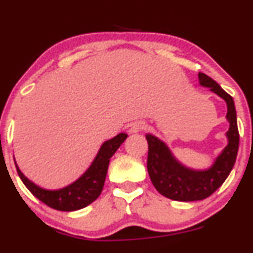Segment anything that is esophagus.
<instances>
[{"mask_svg":"<svg viewBox=\"0 0 253 253\" xmlns=\"http://www.w3.org/2000/svg\"><path fill=\"white\" fill-rule=\"evenodd\" d=\"M144 128H145L144 123H136L133 125L132 127H130V130H132L133 133H136V132H139V130H142Z\"/></svg>","mask_w":253,"mask_h":253,"instance_id":"34e87169","label":"esophagus"}]
</instances>
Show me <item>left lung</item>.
<instances>
[{"mask_svg":"<svg viewBox=\"0 0 253 253\" xmlns=\"http://www.w3.org/2000/svg\"><path fill=\"white\" fill-rule=\"evenodd\" d=\"M198 78L203 87H209L210 90L224 99L227 105L226 119L230 123V128L226 136L229 144L219 154L213 165L203 171L188 169L173 157L165 142L157 136L146 134L148 142L147 171L152 184L164 197L178 202L203 200L215 192L232 171L238 153L239 132L232 96L204 73H199Z\"/></svg>","mask_w":253,"mask_h":253,"instance_id":"obj_1","label":"left lung"}]
</instances>
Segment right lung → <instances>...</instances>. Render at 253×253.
I'll return each instance as SVG.
<instances>
[{"label": "right lung", "mask_w": 253, "mask_h": 253, "mask_svg": "<svg viewBox=\"0 0 253 253\" xmlns=\"http://www.w3.org/2000/svg\"><path fill=\"white\" fill-rule=\"evenodd\" d=\"M126 138V133H120L113 139L103 142L89 169L77 181L61 190L49 191L38 186L23 175L16 163L15 165H16L21 180L39 200H41L49 208L59 210V211H77V210L86 208L100 196L103 184H105L106 174H107L109 159L113 157V154Z\"/></svg>", "instance_id": "1"}]
</instances>
